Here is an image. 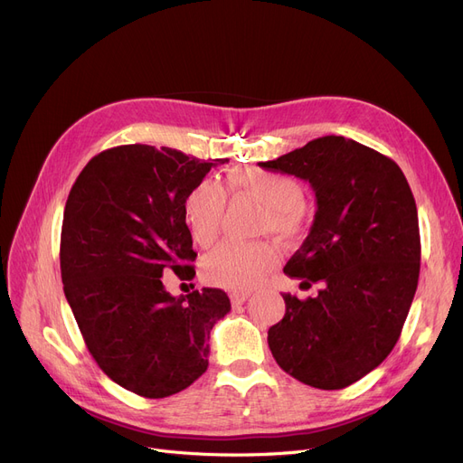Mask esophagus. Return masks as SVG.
Listing matches in <instances>:
<instances>
[{
  "label": "esophagus",
  "mask_w": 463,
  "mask_h": 463,
  "mask_svg": "<svg viewBox=\"0 0 463 463\" xmlns=\"http://www.w3.org/2000/svg\"><path fill=\"white\" fill-rule=\"evenodd\" d=\"M229 298H231V303L234 307H238V305H242L250 298V294H246V292H232Z\"/></svg>",
  "instance_id": "1"
}]
</instances>
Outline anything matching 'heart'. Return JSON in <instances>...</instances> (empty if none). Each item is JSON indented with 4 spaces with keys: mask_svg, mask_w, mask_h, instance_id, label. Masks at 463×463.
I'll return each mask as SVG.
<instances>
[{
    "mask_svg": "<svg viewBox=\"0 0 463 463\" xmlns=\"http://www.w3.org/2000/svg\"><path fill=\"white\" fill-rule=\"evenodd\" d=\"M250 196L263 203L258 229L277 236L284 244H298L305 234V193L298 181L261 169H238L225 179V186L202 181L191 188L183 202V215L193 241L208 248L222 227L227 196ZM280 261V251L272 242H225L203 260L205 282L234 292L251 289L265 280Z\"/></svg>",
    "mask_w": 463,
    "mask_h": 463,
    "instance_id": "b5f03b06",
    "label": "heart"
}]
</instances>
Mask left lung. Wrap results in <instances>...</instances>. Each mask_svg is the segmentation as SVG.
Returning a JSON list of instances; mask_svg holds the SVG:
<instances>
[{"label":"left lung","instance_id":"left-lung-1","mask_svg":"<svg viewBox=\"0 0 463 463\" xmlns=\"http://www.w3.org/2000/svg\"><path fill=\"white\" fill-rule=\"evenodd\" d=\"M260 165L311 183L313 227L284 272L303 289L322 282L317 298L282 296L270 353L305 385L344 389L385 361L412 305L421 258L414 194L391 158L337 135Z\"/></svg>","mask_w":463,"mask_h":463}]
</instances>
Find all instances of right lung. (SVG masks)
<instances>
[{
  "label": "right lung",
  "mask_w": 463,
  "mask_h": 463,
  "mask_svg": "<svg viewBox=\"0 0 463 463\" xmlns=\"http://www.w3.org/2000/svg\"><path fill=\"white\" fill-rule=\"evenodd\" d=\"M203 162L150 145L102 150L68 194L61 232L64 296L99 368L146 399L186 389L208 370L210 332L231 311L217 288L174 298L162 280H193L196 260L183 202Z\"/></svg>",
  "instance_id": "right-lung-1"
}]
</instances>
